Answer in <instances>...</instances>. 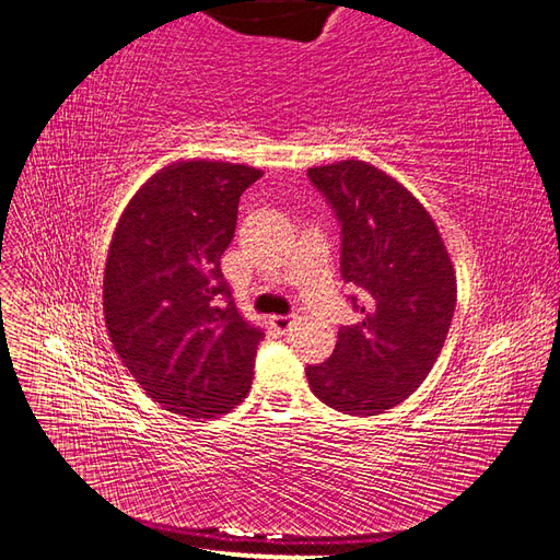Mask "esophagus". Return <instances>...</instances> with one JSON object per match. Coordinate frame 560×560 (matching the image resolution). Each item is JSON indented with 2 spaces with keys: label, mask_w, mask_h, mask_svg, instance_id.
<instances>
[{
  "label": "esophagus",
  "mask_w": 560,
  "mask_h": 560,
  "mask_svg": "<svg viewBox=\"0 0 560 560\" xmlns=\"http://www.w3.org/2000/svg\"><path fill=\"white\" fill-rule=\"evenodd\" d=\"M292 317L290 315H273V317H270V327H273L278 334H284L287 329H290L292 327Z\"/></svg>",
  "instance_id": "34e87169"
}]
</instances>
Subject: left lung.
I'll use <instances>...</instances> for the list:
<instances>
[{"mask_svg": "<svg viewBox=\"0 0 560 560\" xmlns=\"http://www.w3.org/2000/svg\"><path fill=\"white\" fill-rule=\"evenodd\" d=\"M341 222V273L362 322L338 329L334 354L306 369L319 401L378 416L428 378L455 313V270L432 214L366 161L308 167Z\"/></svg>", "mask_w": 560, "mask_h": 560, "instance_id": "obj_1", "label": "left lung"}]
</instances>
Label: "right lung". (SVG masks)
<instances>
[{
  "mask_svg": "<svg viewBox=\"0 0 560 560\" xmlns=\"http://www.w3.org/2000/svg\"><path fill=\"white\" fill-rule=\"evenodd\" d=\"M261 175L238 163L177 161L151 175L118 219L103 280L107 331L165 411L208 420L249 393L264 331L235 308L219 259L243 191Z\"/></svg>",
  "mask_w": 560,
  "mask_h": 560,
  "instance_id": "obj_1",
  "label": "right lung"
}]
</instances>
